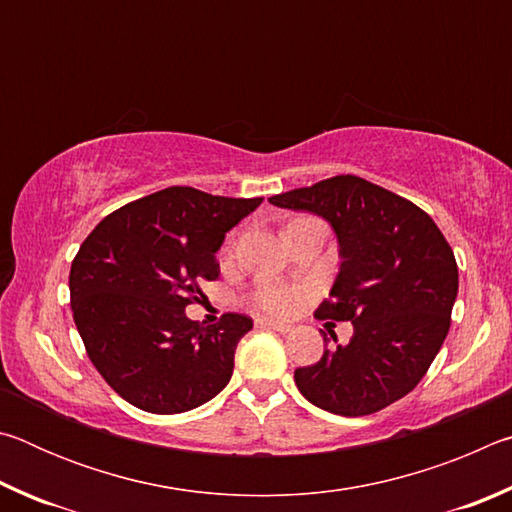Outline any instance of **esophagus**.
<instances>
[{
  "instance_id": "esophagus-1",
  "label": "esophagus",
  "mask_w": 512,
  "mask_h": 512,
  "mask_svg": "<svg viewBox=\"0 0 512 512\" xmlns=\"http://www.w3.org/2000/svg\"><path fill=\"white\" fill-rule=\"evenodd\" d=\"M255 325L262 327V329H273V332H280V334H289L291 332V325L275 323V320H268V318H257Z\"/></svg>"
}]
</instances>
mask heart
<instances>
[{
    "mask_svg": "<svg viewBox=\"0 0 512 512\" xmlns=\"http://www.w3.org/2000/svg\"><path fill=\"white\" fill-rule=\"evenodd\" d=\"M237 239L230 241L228 255L235 253ZM307 298V289L302 284H291L282 280H259L255 284L253 293H250V305L266 316L284 318L296 311L302 300Z\"/></svg>",
    "mask_w": 512,
    "mask_h": 512,
    "instance_id": "1",
    "label": "heart"
}]
</instances>
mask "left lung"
<instances>
[{"label":"left lung","mask_w":512,"mask_h":512,"mask_svg":"<svg viewBox=\"0 0 512 512\" xmlns=\"http://www.w3.org/2000/svg\"><path fill=\"white\" fill-rule=\"evenodd\" d=\"M268 203L332 223L343 262L314 316L354 327L348 343L293 372L298 391L345 418L402 400L427 375L452 325L458 266L443 232L415 203L350 173Z\"/></svg>","instance_id":"obj_1"}]
</instances>
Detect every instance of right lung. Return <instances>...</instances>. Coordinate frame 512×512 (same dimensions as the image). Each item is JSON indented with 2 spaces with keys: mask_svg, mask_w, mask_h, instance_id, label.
Returning a JSON list of instances; mask_svg holds the SVG:
<instances>
[{
  "mask_svg": "<svg viewBox=\"0 0 512 512\" xmlns=\"http://www.w3.org/2000/svg\"><path fill=\"white\" fill-rule=\"evenodd\" d=\"M264 198L212 196L167 187L108 214L76 253L69 305L85 352L119 397L171 415L219 395L232 377L253 318L189 320L185 307L219 277L225 232Z\"/></svg>",
  "mask_w": 512,
  "mask_h": 512,
  "instance_id": "1",
  "label": "right lung"
}]
</instances>
